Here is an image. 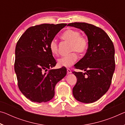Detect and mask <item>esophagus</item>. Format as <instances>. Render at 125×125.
<instances>
[{
  "label": "esophagus",
  "mask_w": 125,
  "mask_h": 125,
  "mask_svg": "<svg viewBox=\"0 0 125 125\" xmlns=\"http://www.w3.org/2000/svg\"><path fill=\"white\" fill-rule=\"evenodd\" d=\"M67 73L68 74H70V73H72V71L69 68H67Z\"/></svg>",
  "instance_id": "1"
}]
</instances>
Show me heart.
<instances>
[{
	"mask_svg": "<svg viewBox=\"0 0 125 125\" xmlns=\"http://www.w3.org/2000/svg\"><path fill=\"white\" fill-rule=\"evenodd\" d=\"M61 39L71 43L69 51L77 52L78 53H84L88 47V41L86 38L80 35V33L77 30L68 29L65 31L61 36ZM49 48L51 52L53 55L58 53V43L56 40L51 41ZM78 58L77 55L74 52L63 56L58 60V64L60 67H68L71 66Z\"/></svg>",
	"mask_w": 125,
	"mask_h": 125,
	"instance_id": "obj_1",
	"label": "heart"
}]
</instances>
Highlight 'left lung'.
<instances>
[{
    "mask_svg": "<svg viewBox=\"0 0 125 125\" xmlns=\"http://www.w3.org/2000/svg\"><path fill=\"white\" fill-rule=\"evenodd\" d=\"M67 26L84 31L88 37L86 54L74 65L85 71L73 72L77 81L73 88L76 100L92 103L99 100L110 86L115 68V48L113 42L103 29L85 22H74Z\"/></svg>",
    "mask_w": 125,
    "mask_h": 125,
    "instance_id": "1",
    "label": "left lung"
}]
</instances>
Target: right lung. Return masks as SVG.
I'll return each instance as SVG.
<instances>
[{
  "label": "right lung",
  "mask_w": 125,
  "mask_h": 125,
  "mask_svg": "<svg viewBox=\"0 0 125 125\" xmlns=\"http://www.w3.org/2000/svg\"><path fill=\"white\" fill-rule=\"evenodd\" d=\"M66 24H43L29 27L17 42L14 69L22 94L35 103H46L54 95L56 84L67 74V69H48L56 61L49 45Z\"/></svg>",
  "instance_id": "1"
}]
</instances>
